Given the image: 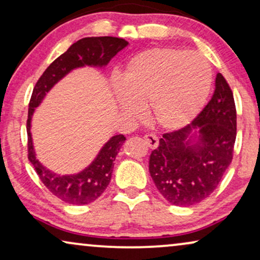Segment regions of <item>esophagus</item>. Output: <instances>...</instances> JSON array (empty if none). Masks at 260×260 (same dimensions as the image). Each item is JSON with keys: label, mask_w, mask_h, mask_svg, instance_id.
Segmentation results:
<instances>
[{"label": "esophagus", "mask_w": 260, "mask_h": 260, "mask_svg": "<svg viewBox=\"0 0 260 260\" xmlns=\"http://www.w3.org/2000/svg\"><path fill=\"white\" fill-rule=\"evenodd\" d=\"M143 141L150 149H155L158 147V137L154 134H147L143 137Z\"/></svg>", "instance_id": "esophagus-1"}]
</instances>
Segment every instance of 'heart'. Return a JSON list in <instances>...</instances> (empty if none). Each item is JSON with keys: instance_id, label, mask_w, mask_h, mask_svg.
Instances as JSON below:
<instances>
[{"instance_id": "1", "label": "heart", "mask_w": 260, "mask_h": 260, "mask_svg": "<svg viewBox=\"0 0 260 260\" xmlns=\"http://www.w3.org/2000/svg\"><path fill=\"white\" fill-rule=\"evenodd\" d=\"M212 85V70L204 56L176 48H152L127 62L116 86L119 109L141 117L151 106L156 123L180 129L200 112Z\"/></svg>"}]
</instances>
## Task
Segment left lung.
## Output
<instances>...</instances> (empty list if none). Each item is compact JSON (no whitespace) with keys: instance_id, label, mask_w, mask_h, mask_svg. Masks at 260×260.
Listing matches in <instances>:
<instances>
[{"instance_id":"obj_1","label":"left lung","mask_w":260,"mask_h":260,"mask_svg":"<svg viewBox=\"0 0 260 260\" xmlns=\"http://www.w3.org/2000/svg\"><path fill=\"white\" fill-rule=\"evenodd\" d=\"M236 137L233 92L218 73L211 101L191 124L163 134L158 147L151 151L149 172L156 188L175 206L186 207L205 200L232 162ZM191 138H197L194 144Z\"/></svg>"}]
</instances>
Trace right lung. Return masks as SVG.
Instances as JSON below:
<instances>
[{
	"mask_svg": "<svg viewBox=\"0 0 260 260\" xmlns=\"http://www.w3.org/2000/svg\"><path fill=\"white\" fill-rule=\"evenodd\" d=\"M126 46L127 41L115 37L80 39L46 69L34 86L27 119L28 159L34 166L35 172L47 189L66 204L87 205L104 193L111 180L113 162L126 138L124 135H116L111 137L86 169L76 175L61 176L48 170L35 157L30 134L31 116L46 93L70 71L85 65L99 67L108 65L110 60Z\"/></svg>",
	"mask_w": 260,
	"mask_h": 260,
	"instance_id": "right-lung-1",
	"label": "right lung"
}]
</instances>
